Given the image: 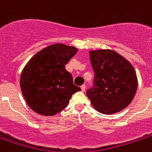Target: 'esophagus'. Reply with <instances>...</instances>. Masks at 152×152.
<instances>
[{"instance_id":"34e87169","label":"esophagus","mask_w":152,"mask_h":152,"mask_svg":"<svg viewBox=\"0 0 152 152\" xmlns=\"http://www.w3.org/2000/svg\"><path fill=\"white\" fill-rule=\"evenodd\" d=\"M80 88H81V91H85V88H86V86H85V84H83V85H82Z\"/></svg>"}]
</instances>
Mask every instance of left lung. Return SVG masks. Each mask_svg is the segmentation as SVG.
I'll list each match as a JSON object with an SVG mask.
<instances>
[{"label": "left lung", "instance_id": "8db88e82", "mask_svg": "<svg viewBox=\"0 0 152 152\" xmlns=\"http://www.w3.org/2000/svg\"><path fill=\"white\" fill-rule=\"evenodd\" d=\"M89 56L95 77L93 86L86 93L92 106L106 115L127 107L132 101L138 86L132 64L110 49L91 50Z\"/></svg>", "mask_w": 152, "mask_h": 152}]
</instances>
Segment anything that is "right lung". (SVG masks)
<instances>
[{
    "label": "right lung",
    "instance_id": "right-lung-1",
    "mask_svg": "<svg viewBox=\"0 0 152 152\" xmlns=\"http://www.w3.org/2000/svg\"><path fill=\"white\" fill-rule=\"evenodd\" d=\"M77 53L72 46L54 44L32 56L22 71L20 85L28 105L38 114L51 116L68 106L80 91L65 64Z\"/></svg>",
    "mask_w": 152,
    "mask_h": 152
}]
</instances>
